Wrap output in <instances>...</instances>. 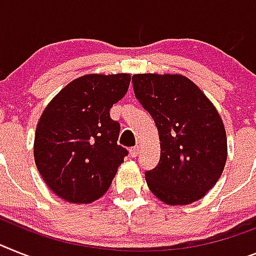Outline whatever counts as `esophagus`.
<instances>
[{
    "label": "esophagus",
    "instance_id": "1",
    "mask_svg": "<svg viewBox=\"0 0 256 256\" xmlns=\"http://www.w3.org/2000/svg\"><path fill=\"white\" fill-rule=\"evenodd\" d=\"M139 154V147L136 146V147H132V150H130V154H132V158H136Z\"/></svg>",
    "mask_w": 256,
    "mask_h": 256
}]
</instances>
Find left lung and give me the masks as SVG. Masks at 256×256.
<instances>
[{
	"mask_svg": "<svg viewBox=\"0 0 256 256\" xmlns=\"http://www.w3.org/2000/svg\"><path fill=\"white\" fill-rule=\"evenodd\" d=\"M132 86L160 138L158 166L146 172L148 188L165 204L199 200L216 184L226 162V132L218 109L181 74H135Z\"/></svg>",
	"mask_w": 256,
	"mask_h": 256,
	"instance_id": "8db88e82",
	"label": "left lung"
}]
</instances>
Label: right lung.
<instances>
[{
  "label": "right lung",
  "instance_id": "1",
  "mask_svg": "<svg viewBox=\"0 0 256 256\" xmlns=\"http://www.w3.org/2000/svg\"><path fill=\"white\" fill-rule=\"evenodd\" d=\"M130 74H87L52 98L38 120L34 156L56 195L87 204L108 191L128 150L109 110L126 95Z\"/></svg>",
  "mask_w": 256,
  "mask_h": 256
}]
</instances>
